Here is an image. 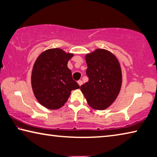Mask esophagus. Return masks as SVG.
Masks as SVG:
<instances>
[{
    "mask_svg": "<svg viewBox=\"0 0 157 157\" xmlns=\"http://www.w3.org/2000/svg\"><path fill=\"white\" fill-rule=\"evenodd\" d=\"M78 84L79 85V86H81V85L82 84V83H83V82H82V80H78Z\"/></svg>",
    "mask_w": 157,
    "mask_h": 157,
    "instance_id": "esophagus-1",
    "label": "esophagus"
}]
</instances>
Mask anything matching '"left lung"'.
<instances>
[{"label": "left lung", "mask_w": 157, "mask_h": 157, "mask_svg": "<svg viewBox=\"0 0 157 157\" xmlns=\"http://www.w3.org/2000/svg\"><path fill=\"white\" fill-rule=\"evenodd\" d=\"M89 81L80 86L90 107L106 109L112 105L121 91L122 71L113 53L98 48L85 56Z\"/></svg>", "instance_id": "1"}]
</instances>
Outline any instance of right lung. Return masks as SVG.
<instances>
[{"instance_id":"add662e5","label":"right lung","mask_w":157,"mask_h":157,"mask_svg":"<svg viewBox=\"0 0 157 157\" xmlns=\"http://www.w3.org/2000/svg\"><path fill=\"white\" fill-rule=\"evenodd\" d=\"M73 56V53L62 49L52 48L41 53L34 62L31 76L33 93L38 102L48 109L63 107L71 91L79 88L67 66Z\"/></svg>"}]
</instances>
